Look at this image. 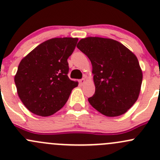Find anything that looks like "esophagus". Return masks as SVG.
Masks as SVG:
<instances>
[{
    "label": "esophagus",
    "mask_w": 160,
    "mask_h": 160,
    "mask_svg": "<svg viewBox=\"0 0 160 160\" xmlns=\"http://www.w3.org/2000/svg\"><path fill=\"white\" fill-rule=\"evenodd\" d=\"M85 81H86L85 78H83V79H81V80H79V83H80V85H83V84H84V83H85Z\"/></svg>",
    "instance_id": "34e87169"
}]
</instances>
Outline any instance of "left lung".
I'll return each mask as SVG.
<instances>
[{
  "label": "left lung",
  "mask_w": 160,
  "mask_h": 160,
  "mask_svg": "<svg viewBox=\"0 0 160 160\" xmlns=\"http://www.w3.org/2000/svg\"><path fill=\"white\" fill-rule=\"evenodd\" d=\"M77 47L91 62L95 93L90 105L104 115L116 117L127 112L137 101L142 72L135 55L111 38L88 37Z\"/></svg>",
  "instance_id": "8db88e82"
}]
</instances>
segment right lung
Returning <instances> with one entry per match:
<instances>
[{"mask_svg":"<svg viewBox=\"0 0 160 160\" xmlns=\"http://www.w3.org/2000/svg\"><path fill=\"white\" fill-rule=\"evenodd\" d=\"M77 38H54L38 45L22 59L14 76L18 97L28 111L46 117L60 110L78 82L68 77L67 59Z\"/></svg>","mask_w":160,"mask_h":160,"instance_id":"obj_1","label":"right lung"}]
</instances>
